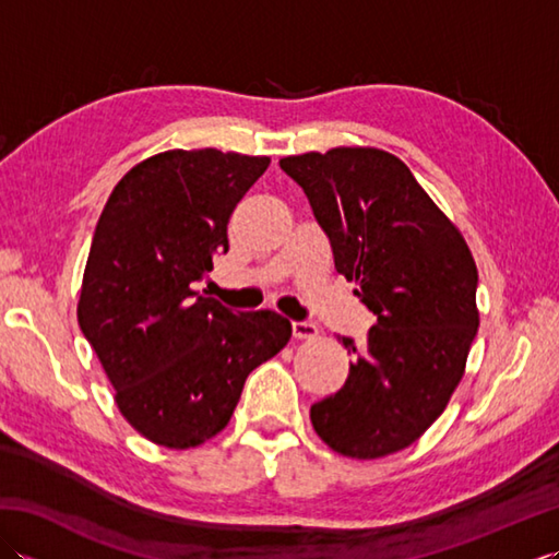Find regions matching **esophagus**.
I'll list each match as a JSON object with an SVG mask.
<instances>
[{"label":"esophagus","instance_id":"34e87169","mask_svg":"<svg viewBox=\"0 0 559 559\" xmlns=\"http://www.w3.org/2000/svg\"><path fill=\"white\" fill-rule=\"evenodd\" d=\"M290 329H293L295 338H314L319 334L317 324H312V322H293Z\"/></svg>","mask_w":559,"mask_h":559}]
</instances>
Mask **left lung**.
Instances as JSON below:
<instances>
[{
  "instance_id": "obj_1",
  "label": "left lung",
  "mask_w": 559,
  "mask_h": 559,
  "mask_svg": "<svg viewBox=\"0 0 559 559\" xmlns=\"http://www.w3.org/2000/svg\"><path fill=\"white\" fill-rule=\"evenodd\" d=\"M310 201L336 271L377 322L353 353L346 384L317 401V435L343 456L379 459L413 444L463 377L478 334V269L461 233L413 173L377 148L278 160Z\"/></svg>"
}]
</instances>
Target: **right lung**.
I'll list each match as a JSON object with an SVG mask.
<instances>
[{"label":"right lung","instance_id":"obj_1","mask_svg":"<svg viewBox=\"0 0 559 559\" xmlns=\"http://www.w3.org/2000/svg\"><path fill=\"white\" fill-rule=\"evenodd\" d=\"M271 158L165 151L129 170L105 204L83 271L79 326L151 442L189 449L228 425L249 372L290 341L271 310L233 312L197 293L228 252V221Z\"/></svg>","mask_w":559,"mask_h":559}]
</instances>
